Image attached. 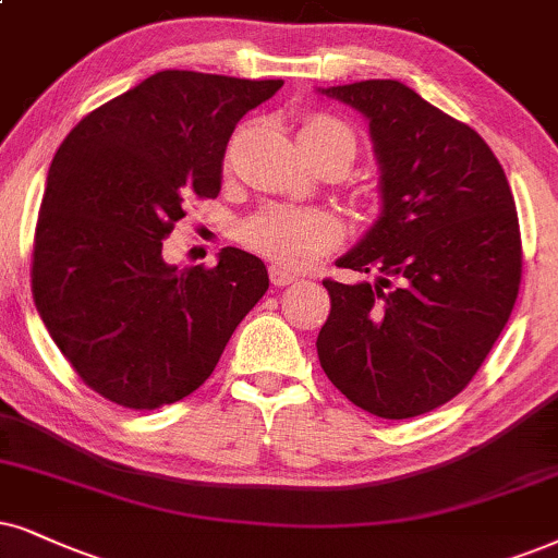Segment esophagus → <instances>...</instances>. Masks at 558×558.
Listing matches in <instances>:
<instances>
[{"label":"esophagus","instance_id":"esophagus-1","mask_svg":"<svg viewBox=\"0 0 558 558\" xmlns=\"http://www.w3.org/2000/svg\"><path fill=\"white\" fill-rule=\"evenodd\" d=\"M270 280H272V286H275V288H283V286H291V283H295V275H293V272H288V270H283V267L272 265V267H270Z\"/></svg>","mask_w":558,"mask_h":558}]
</instances>
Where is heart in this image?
<instances>
[{"label":"heart","mask_w":558,"mask_h":558,"mask_svg":"<svg viewBox=\"0 0 558 558\" xmlns=\"http://www.w3.org/2000/svg\"><path fill=\"white\" fill-rule=\"evenodd\" d=\"M344 136L352 141V131L335 116H308L301 123L299 144L312 149L324 141ZM342 239L340 218L322 208H295V206H267L252 214L239 227V242L250 246L252 252L263 255L272 263L301 270L312 265L324 252L335 250Z\"/></svg>","instance_id":"obj_1"}]
</instances>
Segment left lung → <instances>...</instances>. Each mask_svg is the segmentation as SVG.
Listing matches in <instances>:
<instances>
[{
  "label": "left lung",
  "mask_w": 558,
  "mask_h": 558,
  "mask_svg": "<svg viewBox=\"0 0 558 558\" xmlns=\"http://www.w3.org/2000/svg\"><path fill=\"white\" fill-rule=\"evenodd\" d=\"M316 92L368 121L380 214L337 259L376 283L324 280L316 352L365 412L407 420L466 389L518 299L523 246L510 182L486 141L397 80Z\"/></svg>",
  "instance_id": "left-lung-1"
}]
</instances>
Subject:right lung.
I'll return each instance as SVG.
<instances>
[{
  "label": "right lung",
  "mask_w": 558,
  "mask_h": 558,
  "mask_svg": "<svg viewBox=\"0 0 558 558\" xmlns=\"http://www.w3.org/2000/svg\"><path fill=\"white\" fill-rule=\"evenodd\" d=\"M283 80L151 74L92 110L48 169L33 299L89 389L129 409L185 399L214 373L270 278L227 246L216 267L169 265L161 239L187 197H216L236 123Z\"/></svg>",
  "instance_id": "obj_1"
}]
</instances>
